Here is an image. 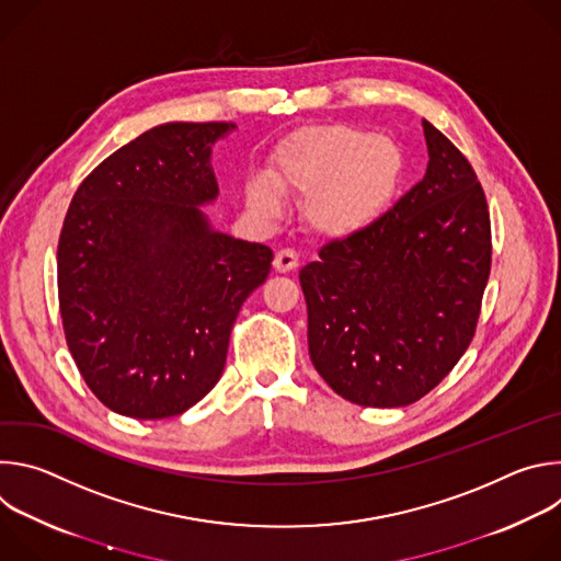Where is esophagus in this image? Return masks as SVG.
I'll list each match as a JSON object with an SVG mask.
<instances>
[{"label": "esophagus", "instance_id": "esophagus-1", "mask_svg": "<svg viewBox=\"0 0 561 561\" xmlns=\"http://www.w3.org/2000/svg\"><path fill=\"white\" fill-rule=\"evenodd\" d=\"M297 264H299L297 255H295L293 251H288V249L277 251V255H275V260H273V268H275L277 273H290V271L297 268Z\"/></svg>", "mask_w": 561, "mask_h": 561}]
</instances>
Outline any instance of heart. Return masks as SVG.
<instances>
[{
	"label": "heart",
	"instance_id": "b5f03b06",
	"mask_svg": "<svg viewBox=\"0 0 561 561\" xmlns=\"http://www.w3.org/2000/svg\"><path fill=\"white\" fill-rule=\"evenodd\" d=\"M404 171L399 146L351 126H314L299 133L277 157L271 182L279 193L308 195L304 219L327 239L366 230L392 199ZM249 204L264 217L279 213L275 191L257 180Z\"/></svg>",
	"mask_w": 561,
	"mask_h": 561
}]
</instances>
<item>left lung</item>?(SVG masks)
<instances>
[{"label": "left lung", "mask_w": 561, "mask_h": 561, "mask_svg": "<svg viewBox=\"0 0 561 561\" xmlns=\"http://www.w3.org/2000/svg\"><path fill=\"white\" fill-rule=\"evenodd\" d=\"M428 169L366 230L299 271L314 370L359 407H409L466 353L491 275V217L468 159L426 119Z\"/></svg>", "instance_id": "8db88e82"}]
</instances>
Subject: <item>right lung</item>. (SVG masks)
Wrapping results in <instances>:
<instances>
[{
	"instance_id": "right-lung-1",
	"label": "right lung",
	"mask_w": 561,
	"mask_h": 561,
	"mask_svg": "<svg viewBox=\"0 0 561 561\" xmlns=\"http://www.w3.org/2000/svg\"><path fill=\"white\" fill-rule=\"evenodd\" d=\"M228 122H171L128 141L82 182L57 247L68 351L111 411L182 415L219 381L230 329L273 251L210 226V150Z\"/></svg>"
}]
</instances>
